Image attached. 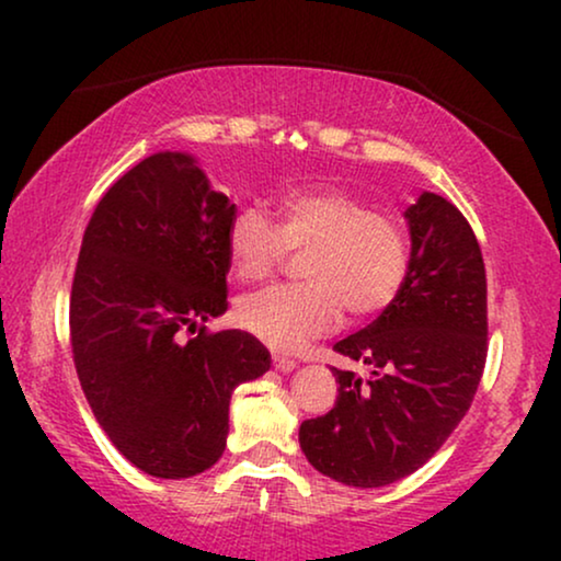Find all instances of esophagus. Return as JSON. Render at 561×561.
Masks as SVG:
<instances>
[{
  "label": "esophagus",
  "instance_id": "34e87169",
  "mask_svg": "<svg viewBox=\"0 0 561 561\" xmlns=\"http://www.w3.org/2000/svg\"><path fill=\"white\" fill-rule=\"evenodd\" d=\"M273 367L278 373H290L296 367V359H290V357H280V355H273Z\"/></svg>",
  "mask_w": 561,
  "mask_h": 561
}]
</instances>
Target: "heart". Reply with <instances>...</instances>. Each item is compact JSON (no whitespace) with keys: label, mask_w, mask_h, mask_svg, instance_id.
<instances>
[{"label":"heart","mask_w":561,"mask_h":561,"mask_svg":"<svg viewBox=\"0 0 561 561\" xmlns=\"http://www.w3.org/2000/svg\"><path fill=\"white\" fill-rule=\"evenodd\" d=\"M273 214L275 225L257 206H244L227 229L229 267L240 280H265L288 252H304V283L263 288L237 304V324L255 340L296 350L334 332L344 309L352 319H370L401 296L411 234L398 214L332 186L283 191Z\"/></svg>","instance_id":"obj_1"}]
</instances>
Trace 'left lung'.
Listing matches in <instances>:
<instances>
[{
	"label": "left lung",
	"instance_id": "obj_1",
	"mask_svg": "<svg viewBox=\"0 0 561 561\" xmlns=\"http://www.w3.org/2000/svg\"><path fill=\"white\" fill-rule=\"evenodd\" d=\"M405 219L411 273L401 296L334 344L373 378L332 367L334 409L298 432L309 462L344 485L380 488L426 465L470 411L485 370L488 278L470 221L436 194H421Z\"/></svg>",
	"mask_w": 561,
	"mask_h": 561
}]
</instances>
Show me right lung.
<instances>
[{"instance_id":"add662e5","label":"right lung","mask_w":561,"mask_h":561,"mask_svg":"<svg viewBox=\"0 0 561 561\" xmlns=\"http://www.w3.org/2000/svg\"><path fill=\"white\" fill-rule=\"evenodd\" d=\"M234 204L194 158H145L99 198L76 263L68 327L83 396L114 447L156 478H191L221 457L229 398L271 367L227 311ZM199 329L181 343L178 332Z\"/></svg>"}]
</instances>
